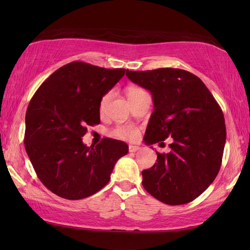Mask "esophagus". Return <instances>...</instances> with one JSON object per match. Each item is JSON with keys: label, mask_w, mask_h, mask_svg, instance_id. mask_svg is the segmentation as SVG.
<instances>
[{"label": "esophagus", "mask_w": 250, "mask_h": 250, "mask_svg": "<svg viewBox=\"0 0 250 250\" xmlns=\"http://www.w3.org/2000/svg\"><path fill=\"white\" fill-rule=\"evenodd\" d=\"M137 150H140V147L136 145H129V151L130 152H135Z\"/></svg>", "instance_id": "34e87169"}]
</instances>
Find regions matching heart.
Here are the masks:
<instances>
[{"instance_id": "heart-1", "label": "heart", "mask_w": 250, "mask_h": 250, "mask_svg": "<svg viewBox=\"0 0 250 250\" xmlns=\"http://www.w3.org/2000/svg\"><path fill=\"white\" fill-rule=\"evenodd\" d=\"M145 93L144 90L142 88L139 87H135V86H130L128 89H126V95H128L129 100L131 99H134L136 97H139V95ZM111 91L106 92L102 99H101V102H100V109L101 111H104L106 106H107L109 100L111 98ZM111 135L117 137V139H120V140H125V141H133L135 140L137 135H139V131L135 128V126L131 125H118L117 126L113 129L111 131Z\"/></svg>"}]
</instances>
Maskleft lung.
<instances>
[{
  "label": "left lung",
  "instance_id": "obj_1",
  "mask_svg": "<svg viewBox=\"0 0 250 250\" xmlns=\"http://www.w3.org/2000/svg\"><path fill=\"white\" fill-rule=\"evenodd\" d=\"M125 75L152 95L155 109L146 144L173 139L171 151H156L157 162L142 172L143 187L166 204L189 203L208 188L220 169L227 136L220 106L204 83L185 70H126Z\"/></svg>",
  "mask_w": 250,
  "mask_h": 250
}]
</instances>
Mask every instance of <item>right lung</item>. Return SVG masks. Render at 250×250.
<instances>
[{"label": "right lung", "instance_id": "add662e5", "mask_svg": "<svg viewBox=\"0 0 250 250\" xmlns=\"http://www.w3.org/2000/svg\"><path fill=\"white\" fill-rule=\"evenodd\" d=\"M125 73L81 61L58 68L41 84L25 114L24 147L37 177L51 192L81 200L108 184L125 142L103 139L88 147L82 137L100 124V102Z\"/></svg>", "mask_w": 250, "mask_h": 250}]
</instances>
